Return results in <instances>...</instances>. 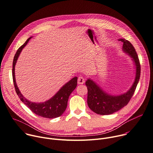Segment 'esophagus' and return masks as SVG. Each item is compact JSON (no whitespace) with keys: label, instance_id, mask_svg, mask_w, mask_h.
Here are the masks:
<instances>
[{"label":"esophagus","instance_id":"34e87169","mask_svg":"<svg viewBox=\"0 0 153 153\" xmlns=\"http://www.w3.org/2000/svg\"><path fill=\"white\" fill-rule=\"evenodd\" d=\"M85 82V79H84L82 76H79L78 78V83L79 84H82Z\"/></svg>","mask_w":153,"mask_h":153}]
</instances>
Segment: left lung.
Listing matches in <instances>:
<instances>
[{
  "label": "left lung",
  "mask_w": 153,
  "mask_h": 153,
  "mask_svg": "<svg viewBox=\"0 0 153 153\" xmlns=\"http://www.w3.org/2000/svg\"><path fill=\"white\" fill-rule=\"evenodd\" d=\"M123 42V50L132 58L136 66L135 81L131 89L125 94L114 96L106 94L92 80L88 79L86 82L88 88V105L89 108L100 115L112 114L126 106L133 96L140 76V64L138 55L134 46L125 39H119Z\"/></svg>",
  "instance_id": "obj_1"
}]
</instances>
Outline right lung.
Wrapping results in <instances>:
<instances>
[{"label": "right lung", "instance_id": "add662e5", "mask_svg": "<svg viewBox=\"0 0 153 153\" xmlns=\"http://www.w3.org/2000/svg\"><path fill=\"white\" fill-rule=\"evenodd\" d=\"M30 38H29L26 42L18 49L13 59L12 75L16 92L22 102L33 112L37 115L48 118L58 117L65 111L67 106L68 99H69L71 93L77 86V77L73 78L71 80L64 84L62 88H61V89L52 98H50L44 103H33L25 98L21 94L18 86L16 85L14 75V67L22 48L27 45Z\"/></svg>", "mask_w": 153, "mask_h": 153}]
</instances>
